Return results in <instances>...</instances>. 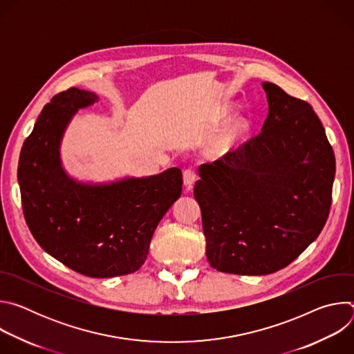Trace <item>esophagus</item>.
Masks as SVG:
<instances>
[{
	"label": "esophagus",
	"mask_w": 354,
	"mask_h": 354,
	"mask_svg": "<svg viewBox=\"0 0 354 354\" xmlns=\"http://www.w3.org/2000/svg\"><path fill=\"white\" fill-rule=\"evenodd\" d=\"M197 179V174H196V169L194 168H187L185 172H183V183L187 189H190L193 186V183L196 182Z\"/></svg>",
	"instance_id": "34e87169"
}]
</instances>
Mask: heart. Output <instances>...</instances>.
<instances>
[{
    "label": "heart",
    "mask_w": 354,
    "mask_h": 354,
    "mask_svg": "<svg viewBox=\"0 0 354 354\" xmlns=\"http://www.w3.org/2000/svg\"><path fill=\"white\" fill-rule=\"evenodd\" d=\"M224 115H227V111H224ZM248 129V123L243 119H236L234 120L228 130L225 131L223 140H221V147L223 148H230L232 145H235L246 133Z\"/></svg>",
    "instance_id": "obj_1"
}]
</instances>
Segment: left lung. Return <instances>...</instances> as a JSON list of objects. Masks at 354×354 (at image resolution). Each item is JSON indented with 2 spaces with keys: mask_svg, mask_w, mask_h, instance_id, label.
I'll return each mask as SVG.
<instances>
[{
  "mask_svg": "<svg viewBox=\"0 0 354 354\" xmlns=\"http://www.w3.org/2000/svg\"><path fill=\"white\" fill-rule=\"evenodd\" d=\"M269 115L262 131L198 169L200 205L212 268L262 276L288 266L329 216L335 154L306 100L263 82Z\"/></svg>",
  "mask_w": 354,
  "mask_h": 354,
  "instance_id": "obj_1",
  "label": "left lung"
}]
</instances>
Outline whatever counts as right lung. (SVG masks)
<instances>
[{
  "label": "right lung",
  "instance_id": "right-lung-1",
  "mask_svg": "<svg viewBox=\"0 0 354 354\" xmlns=\"http://www.w3.org/2000/svg\"><path fill=\"white\" fill-rule=\"evenodd\" d=\"M97 99L75 86L52 97L26 137L18 164L22 210L37 243L48 255L88 277L137 272L153 234L182 193V171L105 186L70 179L60 165L63 131L78 108Z\"/></svg>",
  "mask_w": 354,
  "mask_h": 354
}]
</instances>
